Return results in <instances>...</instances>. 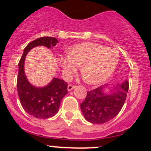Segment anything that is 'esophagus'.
Instances as JSON below:
<instances>
[{"label":"esophagus","instance_id":"1","mask_svg":"<svg viewBox=\"0 0 151 151\" xmlns=\"http://www.w3.org/2000/svg\"><path fill=\"white\" fill-rule=\"evenodd\" d=\"M75 88H76V86H74V85H68V87H67V90L69 91H70L73 90V89H74Z\"/></svg>","mask_w":151,"mask_h":151}]
</instances>
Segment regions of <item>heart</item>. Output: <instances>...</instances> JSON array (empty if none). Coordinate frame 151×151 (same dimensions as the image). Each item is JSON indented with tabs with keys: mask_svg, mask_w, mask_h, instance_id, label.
Wrapping results in <instances>:
<instances>
[{
	"mask_svg": "<svg viewBox=\"0 0 151 151\" xmlns=\"http://www.w3.org/2000/svg\"><path fill=\"white\" fill-rule=\"evenodd\" d=\"M118 50L94 42H82L71 47L67 57H63L60 65L64 76L69 78L81 65V73L88 85L104 83L113 76L119 63Z\"/></svg>",
	"mask_w": 151,
	"mask_h": 151,
	"instance_id": "b5f03b06",
	"label": "heart"
}]
</instances>
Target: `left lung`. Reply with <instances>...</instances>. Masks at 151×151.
<instances>
[{
	"label": "left lung",
	"instance_id": "left-lung-1",
	"mask_svg": "<svg viewBox=\"0 0 151 151\" xmlns=\"http://www.w3.org/2000/svg\"><path fill=\"white\" fill-rule=\"evenodd\" d=\"M107 88L105 85L87 91L86 98L80 107L88 122L94 124L109 122L116 116L123 106L129 91L127 80L113 85L108 91Z\"/></svg>",
	"mask_w": 151,
	"mask_h": 151
}]
</instances>
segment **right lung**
I'll list each match as a JSON object with an SVG mask.
<instances>
[{"mask_svg":"<svg viewBox=\"0 0 151 151\" xmlns=\"http://www.w3.org/2000/svg\"><path fill=\"white\" fill-rule=\"evenodd\" d=\"M58 43L57 38L43 37L34 40L25 47L22 58L19 62L17 91L24 110L32 116L47 119L59 111L63 97L67 94L68 85L63 80L54 78L44 87H36L30 83L25 73L24 64L27 54L35 47L44 46L53 48Z\"/></svg>","mask_w":151,"mask_h":151,"instance_id":"add662e5","label":"right lung"}]
</instances>
